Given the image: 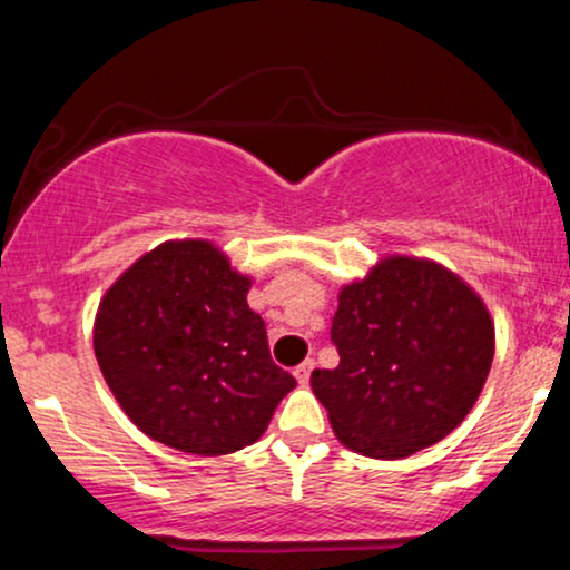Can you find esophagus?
<instances>
[{
    "instance_id": "1",
    "label": "esophagus",
    "mask_w": 570,
    "mask_h": 570,
    "mask_svg": "<svg viewBox=\"0 0 570 570\" xmlns=\"http://www.w3.org/2000/svg\"><path fill=\"white\" fill-rule=\"evenodd\" d=\"M313 367H316V362H313V358H305V362L299 364V367H294V377H297L299 385H307V381H311Z\"/></svg>"
}]
</instances>
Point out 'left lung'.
Here are the masks:
<instances>
[{"mask_svg":"<svg viewBox=\"0 0 570 570\" xmlns=\"http://www.w3.org/2000/svg\"><path fill=\"white\" fill-rule=\"evenodd\" d=\"M332 343L340 364L313 370V394L345 448L394 461L461 426L488 381L495 332L466 281L394 254L340 289Z\"/></svg>","mask_w":570,"mask_h":570,"instance_id":"8db88e82","label":"left lung"}]
</instances>
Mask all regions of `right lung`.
Wrapping results in <instances>:
<instances>
[{"instance_id": "1", "label": "right lung", "mask_w": 570, "mask_h": 570, "mask_svg": "<svg viewBox=\"0 0 570 570\" xmlns=\"http://www.w3.org/2000/svg\"><path fill=\"white\" fill-rule=\"evenodd\" d=\"M252 278L212 240H166L98 303L94 351L104 381L149 440L227 455L265 434L297 381L276 367Z\"/></svg>"}]
</instances>
